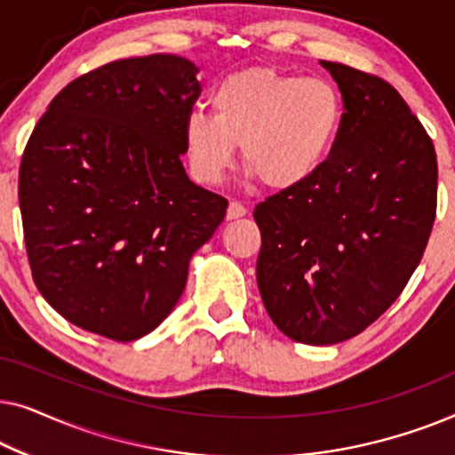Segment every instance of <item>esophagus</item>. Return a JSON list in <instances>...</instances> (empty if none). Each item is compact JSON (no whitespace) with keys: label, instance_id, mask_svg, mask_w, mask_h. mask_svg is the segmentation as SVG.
Masks as SVG:
<instances>
[{"label":"esophagus","instance_id":"obj_1","mask_svg":"<svg viewBox=\"0 0 455 455\" xmlns=\"http://www.w3.org/2000/svg\"><path fill=\"white\" fill-rule=\"evenodd\" d=\"M246 215V207L238 201H232L228 204V220H240Z\"/></svg>","mask_w":455,"mask_h":455}]
</instances>
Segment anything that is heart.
I'll return each mask as SVG.
<instances>
[{"mask_svg": "<svg viewBox=\"0 0 455 455\" xmlns=\"http://www.w3.org/2000/svg\"><path fill=\"white\" fill-rule=\"evenodd\" d=\"M213 116L190 111L184 147L192 173L207 184L226 178L240 145L242 164L271 190L296 188L325 164L344 122V99L327 78L246 68L209 97Z\"/></svg>", "mask_w": 455, "mask_h": 455, "instance_id": "b5f03b06", "label": "heart"}]
</instances>
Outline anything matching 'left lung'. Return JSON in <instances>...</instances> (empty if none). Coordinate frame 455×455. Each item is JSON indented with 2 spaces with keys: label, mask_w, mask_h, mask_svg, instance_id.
Instances as JSON below:
<instances>
[{
  "label": "left lung",
  "mask_w": 455,
  "mask_h": 455,
  "mask_svg": "<svg viewBox=\"0 0 455 455\" xmlns=\"http://www.w3.org/2000/svg\"><path fill=\"white\" fill-rule=\"evenodd\" d=\"M344 122L313 178L254 207L257 283L282 333L308 346L350 339L397 300L437 209L433 140L389 83L323 61Z\"/></svg>",
  "instance_id": "8db88e82"
}]
</instances>
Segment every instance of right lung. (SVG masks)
<instances>
[{
  "instance_id": "obj_1",
  "label": "right lung",
  "mask_w": 455,
  "mask_h": 455,
  "mask_svg": "<svg viewBox=\"0 0 455 455\" xmlns=\"http://www.w3.org/2000/svg\"><path fill=\"white\" fill-rule=\"evenodd\" d=\"M198 68L172 53L105 64L61 89L24 148L18 201L33 279L80 329L151 333L228 201L182 165Z\"/></svg>"
}]
</instances>
